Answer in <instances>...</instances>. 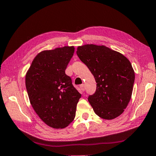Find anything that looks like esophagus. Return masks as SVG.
<instances>
[{"mask_svg": "<svg viewBox=\"0 0 156 156\" xmlns=\"http://www.w3.org/2000/svg\"><path fill=\"white\" fill-rule=\"evenodd\" d=\"M80 89H81L82 91H84V90H85V87H84V84H80Z\"/></svg>", "mask_w": 156, "mask_h": 156, "instance_id": "1", "label": "esophagus"}]
</instances>
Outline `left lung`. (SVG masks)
<instances>
[{"mask_svg":"<svg viewBox=\"0 0 156 156\" xmlns=\"http://www.w3.org/2000/svg\"><path fill=\"white\" fill-rule=\"evenodd\" d=\"M95 78L97 88L88 100L96 115L104 119L119 117L132 97L135 74L129 61L105 46L85 44L76 51Z\"/></svg>","mask_w":156,"mask_h":156,"instance_id":"obj_1","label":"left lung"}]
</instances>
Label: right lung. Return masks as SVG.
<instances>
[{
	"instance_id": "obj_1",
	"label": "right lung",
	"mask_w": 156,
	"mask_h": 156,
	"mask_svg": "<svg viewBox=\"0 0 156 156\" xmlns=\"http://www.w3.org/2000/svg\"><path fill=\"white\" fill-rule=\"evenodd\" d=\"M73 52V46L41 51L26 73L25 83L31 106L52 128H65L72 122L81 98L72 79L65 73Z\"/></svg>"
}]
</instances>
